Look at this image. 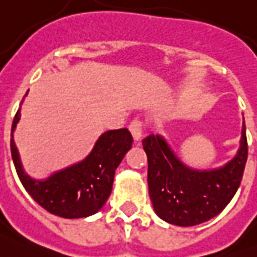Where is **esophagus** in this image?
<instances>
[{"label":"esophagus","mask_w":257,"mask_h":257,"mask_svg":"<svg viewBox=\"0 0 257 257\" xmlns=\"http://www.w3.org/2000/svg\"><path fill=\"white\" fill-rule=\"evenodd\" d=\"M130 133H131V135H133L134 141L135 142L141 141L142 135H143V123H142V120L135 119L131 122Z\"/></svg>","instance_id":"1"}]
</instances>
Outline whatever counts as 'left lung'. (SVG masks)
<instances>
[{"instance_id":"obj_1","label":"left lung","mask_w":257,"mask_h":257,"mask_svg":"<svg viewBox=\"0 0 257 257\" xmlns=\"http://www.w3.org/2000/svg\"><path fill=\"white\" fill-rule=\"evenodd\" d=\"M143 148L147 154L148 192L155 213L171 224L196 226L217 217L240 185L248 156L244 118L238 152L219 168H190L162 135L146 138Z\"/></svg>"}]
</instances>
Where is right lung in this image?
<instances>
[{"label":"right lung","mask_w":257,"mask_h":257,"mask_svg":"<svg viewBox=\"0 0 257 257\" xmlns=\"http://www.w3.org/2000/svg\"><path fill=\"white\" fill-rule=\"evenodd\" d=\"M19 120L21 107L12 126V158L23 188L34 201L48 213L68 219L86 218L102 209L111 193L115 169L133 146L130 131L127 128L106 131L81 162L54 172L47 179L37 180L30 177L23 169L14 142V131Z\"/></svg>","instance_id":"add662e5"}]
</instances>
